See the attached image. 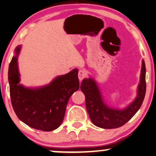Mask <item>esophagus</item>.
<instances>
[{
	"label": "esophagus",
	"mask_w": 156,
	"mask_h": 156,
	"mask_svg": "<svg viewBox=\"0 0 156 156\" xmlns=\"http://www.w3.org/2000/svg\"><path fill=\"white\" fill-rule=\"evenodd\" d=\"M86 76V73L84 70H80L78 71V78H79L80 80H82Z\"/></svg>",
	"instance_id": "esophagus-1"
}]
</instances>
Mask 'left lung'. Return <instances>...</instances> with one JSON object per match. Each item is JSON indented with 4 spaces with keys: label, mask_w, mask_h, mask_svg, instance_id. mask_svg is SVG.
Returning <instances> with one entry per match:
<instances>
[{
    "label": "left lung",
    "mask_w": 156,
    "mask_h": 156,
    "mask_svg": "<svg viewBox=\"0 0 156 156\" xmlns=\"http://www.w3.org/2000/svg\"><path fill=\"white\" fill-rule=\"evenodd\" d=\"M80 90L86 97V106L92 123L99 128L111 129L119 128L127 123L142 105L146 90V65L142 60L140 83L137 95L132 103L122 109L110 107L105 103L97 82L92 78H84Z\"/></svg>",
    "instance_id": "left-lung-1"
}]
</instances>
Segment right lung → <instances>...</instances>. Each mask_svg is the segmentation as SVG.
<instances>
[{"instance_id": "obj_1", "label": "right lung", "mask_w": 156, "mask_h": 156, "mask_svg": "<svg viewBox=\"0 0 156 156\" xmlns=\"http://www.w3.org/2000/svg\"><path fill=\"white\" fill-rule=\"evenodd\" d=\"M21 45L15 49L8 69V82L13 108L18 118L30 127L51 131L61 126L68 100L79 88L77 68L55 77L45 86L28 88L20 84L18 56Z\"/></svg>"}]
</instances>
